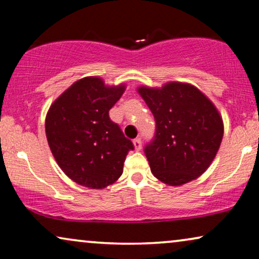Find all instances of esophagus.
<instances>
[{
  "instance_id": "1",
  "label": "esophagus",
  "mask_w": 259,
  "mask_h": 259,
  "mask_svg": "<svg viewBox=\"0 0 259 259\" xmlns=\"http://www.w3.org/2000/svg\"><path fill=\"white\" fill-rule=\"evenodd\" d=\"M133 145H134V148H136V151L141 150V140L140 139H134Z\"/></svg>"
}]
</instances>
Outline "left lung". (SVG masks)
<instances>
[{"mask_svg": "<svg viewBox=\"0 0 259 259\" xmlns=\"http://www.w3.org/2000/svg\"><path fill=\"white\" fill-rule=\"evenodd\" d=\"M138 92L155 120L154 138L144 150L153 176L171 186L197 179L213 161L224 134L217 108L190 83Z\"/></svg>", "mask_w": 259, "mask_h": 259, "instance_id": "obj_1", "label": "left lung"}]
</instances>
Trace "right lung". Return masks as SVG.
<instances>
[{
	"label": "right lung",
	"mask_w": 259,
	"mask_h": 259,
	"mask_svg": "<svg viewBox=\"0 0 259 259\" xmlns=\"http://www.w3.org/2000/svg\"><path fill=\"white\" fill-rule=\"evenodd\" d=\"M125 88L87 76L74 82L49 108L48 145L62 171L79 185L105 189L122 175L126 155L134 146L108 112Z\"/></svg>",
	"instance_id": "right-lung-1"
}]
</instances>
